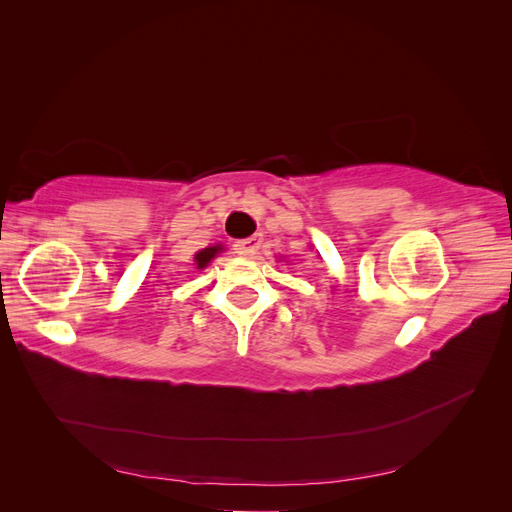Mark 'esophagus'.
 <instances>
[{
    "label": "esophagus",
    "mask_w": 512,
    "mask_h": 512,
    "mask_svg": "<svg viewBox=\"0 0 512 512\" xmlns=\"http://www.w3.org/2000/svg\"><path fill=\"white\" fill-rule=\"evenodd\" d=\"M262 245V235H254V237H247V239H241V241H235V252L239 256H245V258H252L258 254Z\"/></svg>",
    "instance_id": "esophagus-1"
}]
</instances>
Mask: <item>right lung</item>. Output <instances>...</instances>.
Masks as SVG:
<instances>
[{"instance_id":"obj_1","label":"right lung","mask_w":512,"mask_h":512,"mask_svg":"<svg viewBox=\"0 0 512 512\" xmlns=\"http://www.w3.org/2000/svg\"><path fill=\"white\" fill-rule=\"evenodd\" d=\"M222 252V245H211V247H205V250L196 252L194 256V262H196V269H205L209 262L218 256Z\"/></svg>"}]
</instances>
